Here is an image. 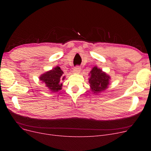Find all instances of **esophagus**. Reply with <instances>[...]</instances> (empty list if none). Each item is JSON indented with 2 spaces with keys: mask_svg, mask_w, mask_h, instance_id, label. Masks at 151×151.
<instances>
[{
  "mask_svg": "<svg viewBox=\"0 0 151 151\" xmlns=\"http://www.w3.org/2000/svg\"><path fill=\"white\" fill-rule=\"evenodd\" d=\"M81 71V68L80 67H76L73 69V72L75 73H80Z\"/></svg>",
  "mask_w": 151,
  "mask_h": 151,
  "instance_id": "obj_1",
  "label": "esophagus"
}]
</instances>
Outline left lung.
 <instances>
[{"mask_svg":"<svg viewBox=\"0 0 151 151\" xmlns=\"http://www.w3.org/2000/svg\"><path fill=\"white\" fill-rule=\"evenodd\" d=\"M90 78L89 83L90 84L91 90L94 93H100L108 88L109 84L110 76L104 72L101 69L95 66L90 71Z\"/></svg>","mask_w":151,"mask_h":151,"instance_id":"left-lung-1","label":"left lung"}]
</instances>
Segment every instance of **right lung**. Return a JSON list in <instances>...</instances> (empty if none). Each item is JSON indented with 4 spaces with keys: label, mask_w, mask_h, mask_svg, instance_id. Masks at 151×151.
<instances>
[{
    "label": "right lung",
    "mask_w": 151,
    "mask_h": 151,
    "mask_svg": "<svg viewBox=\"0 0 151 151\" xmlns=\"http://www.w3.org/2000/svg\"><path fill=\"white\" fill-rule=\"evenodd\" d=\"M63 71L58 66L52 68L40 76V80L44 83L50 91L58 92L62 89V81L64 80Z\"/></svg>",
    "instance_id": "right-lung-1"
}]
</instances>
